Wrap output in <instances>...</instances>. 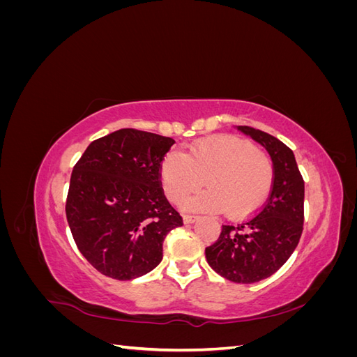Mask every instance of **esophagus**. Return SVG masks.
<instances>
[{
  "instance_id": "1",
  "label": "esophagus",
  "mask_w": 357,
  "mask_h": 357,
  "mask_svg": "<svg viewBox=\"0 0 357 357\" xmlns=\"http://www.w3.org/2000/svg\"><path fill=\"white\" fill-rule=\"evenodd\" d=\"M183 220H185V223H193L198 220V215H192V214H185V218H183Z\"/></svg>"
}]
</instances>
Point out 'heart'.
<instances>
[{"label":"heart","mask_w":357,"mask_h":357,"mask_svg":"<svg viewBox=\"0 0 357 357\" xmlns=\"http://www.w3.org/2000/svg\"><path fill=\"white\" fill-rule=\"evenodd\" d=\"M160 180L169 201L181 202L197 192L205 180V190L188 201L190 210H225L241 219L259 210L274 183L273 160L247 139L223 135L198 142L185 153L168 155L160 167Z\"/></svg>","instance_id":"b5f03b06"}]
</instances>
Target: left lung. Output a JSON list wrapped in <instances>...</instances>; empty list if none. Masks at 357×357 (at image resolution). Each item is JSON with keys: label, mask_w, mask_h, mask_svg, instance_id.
Here are the masks:
<instances>
[{"label": "left lung", "mask_w": 357, "mask_h": 357, "mask_svg": "<svg viewBox=\"0 0 357 357\" xmlns=\"http://www.w3.org/2000/svg\"><path fill=\"white\" fill-rule=\"evenodd\" d=\"M238 129L262 144L271 156L273 189L253 218L222 225L220 236L205 248V257L223 278L250 284L277 273L296 248L304 225V178L294 152L278 138L250 126Z\"/></svg>", "instance_id": "obj_1"}]
</instances>
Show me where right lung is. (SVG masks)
Returning a JSON list of instances; mask_svg holds the SVG:
<instances>
[{
	"instance_id": "obj_1",
	"label": "right lung",
	"mask_w": 357,
	"mask_h": 357,
	"mask_svg": "<svg viewBox=\"0 0 357 357\" xmlns=\"http://www.w3.org/2000/svg\"><path fill=\"white\" fill-rule=\"evenodd\" d=\"M174 139L126 128L92 142L73 168L66 204L75 245L96 271L132 280L162 261L183 225L164 195L160 167Z\"/></svg>"
}]
</instances>
